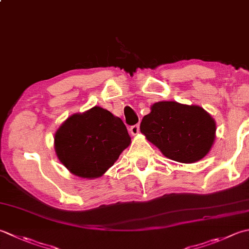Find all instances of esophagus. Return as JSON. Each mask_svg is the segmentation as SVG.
Masks as SVG:
<instances>
[{
	"label": "esophagus",
	"instance_id": "34e87169",
	"mask_svg": "<svg viewBox=\"0 0 249 249\" xmlns=\"http://www.w3.org/2000/svg\"><path fill=\"white\" fill-rule=\"evenodd\" d=\"M130 133H131V135L133 136H135V135H137L138 133H139V130H140V127H139V124H136V125H133V126H130Z\"/></svg>",
	"mask_w": 249,
	"mask_h": 249
}]
</instances>
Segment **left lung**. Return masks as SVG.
Instances as JSON below:
<instances>
[{
    "label": "left lung",
    "instance_id": "8db88e82",
    "mask_svg": "<svg viewBox=\"0 0 249 249\" xmlns=\"http://www.w3.org/2000/svg\"><path fill=\"white\" fill-rule=\"evenodd\" d=\"M140 130L166 158L180 163H193L211 150L216 123L201 107L160 101L143 116Z\"/></svg>",
    "mask_w": 249,
    "mask_h": 249
}]
</instances>
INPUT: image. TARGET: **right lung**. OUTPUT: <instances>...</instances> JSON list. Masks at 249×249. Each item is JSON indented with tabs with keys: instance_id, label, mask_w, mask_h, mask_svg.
Returning a JSON list of instances; mask_svg holds the SVG:
<instances>
[{
	"instance_id": "obj_1",
	"label": "right lung",
	"mask_w": 249,
	"mask_h": 249,
	"mask_svg": "<svg viewBox=\"0 0 249 249\" xmlns=\"http://www.w3.org/2000/svg\"><path fill=\"white\" fill-rule=\"evenodd\" d=\"M129 143L123 121L100 107L71 115L55 134L58 159L82 178L105 174Z\"/></svg>"
}]
</instances>
